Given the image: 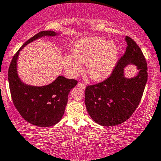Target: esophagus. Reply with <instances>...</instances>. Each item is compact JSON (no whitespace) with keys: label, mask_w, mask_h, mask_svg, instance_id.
<instances>
[{"label":"esophagus","mask_w":161,"mask_h":161,"mask_svg":"<svg viewBox=\"0 0 161 161\" xmlns=\"http://www.w3.org/2000/svg\"><path fill=\"white\" fill-rule=\"evenodd\" d=\"M77 86H78L79 87H80V88H82V89H85V85L84 84H82V83H81V82H79L78 84H77Z\"/></svg>","instance_id":"obj_1"}]
</instances>
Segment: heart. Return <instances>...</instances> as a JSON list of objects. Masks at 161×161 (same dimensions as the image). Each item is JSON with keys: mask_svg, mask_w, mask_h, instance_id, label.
<instances>
[{"mask_svg": "<svg viewBox=\"0 0 161 161\" xmlns=\"http://www.w3.org/2000/svg\"><path fill=\"white\" fill-rule=\"evenodd\" d=\"M119 47L114 42L101 37H90L77 41L62 59V64L69 76H75L82 70L81 63L86 66V72L95 82L108 78L117 65Z\"/></svg>", "mask_w": 161, "mask_h": 161, "instance_id": "heart-1", "label": "heart"}]
</instances>
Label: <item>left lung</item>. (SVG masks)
<instances>
[{
    "mask_svg": "<svg viewBox=\"0 0 161 161\" xmlns=\"http://www.w3.org/2000/svg\"><path fill=\"white\" fill-rule=\"evenodd\" d=\"M125 40V54L106 80L85 89V103L92 119L103 126H114L127 120L141 100L147 82V64L136 42L129 36ZM133 64L138 70L131 78L125 76V68Z\"/></svg>",
    "mask_w": 161,
    "mask_h": 161,
    "instance_id": "obj_1",
    "label": "left lung"
}]
</instances>
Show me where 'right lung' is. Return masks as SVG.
Masks as SVG:
<instances>
[{
  "mask_svg": "<svg viewBox=\"0 0 161 161\" xmlns=\"http://www.w3.org/2000/svg\"><path fill=\"white\" fill-rule=\"evenodd\" d=\"M61 32L47 30L38 32L24 43L14 56L8 71L10 93L14 105L25 120L39 127H50L58 123L63 117L70 90L77 81L58 76L53 82L44 86L24 83L18 74L19 53L24 47L42 37H55Z\"/></svg>",
  "mask_w": 161,
  "mask_h": 161,
  "instance_id": "add662e5",
  "label": "right lung"
}]
</instances>
